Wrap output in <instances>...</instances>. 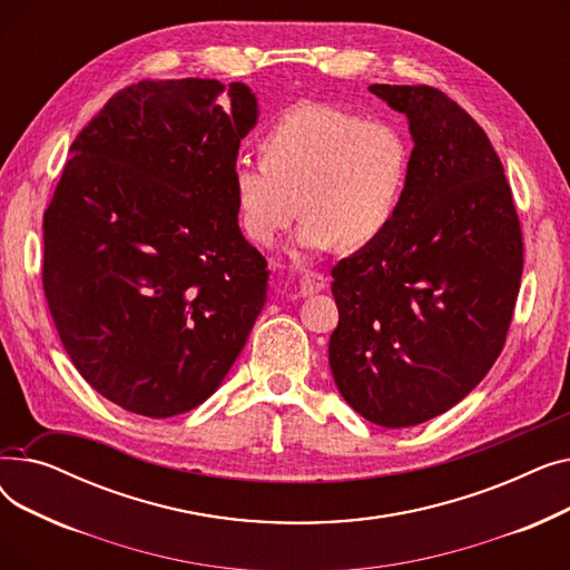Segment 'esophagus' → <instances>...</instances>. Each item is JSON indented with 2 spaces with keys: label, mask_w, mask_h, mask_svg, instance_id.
Wrapping results in <instances>:
<instances>
[{
  "label": "esophagus",
  "mask_w": 570,
  "mask_h": 570,
  "mask_svg": "<svg viewBox=\"0 0 570 570\" xmlns=\"http://www.w3.org/2000/svg\"><path fill=\"white\" fill-rule=\"evenodd\" d=\"M327 286V277L321 273H307L301 279V293L303 295H312V293H321Z\"/></svg>",
  "instance_id": "esophagus-1"
}]
</instances>
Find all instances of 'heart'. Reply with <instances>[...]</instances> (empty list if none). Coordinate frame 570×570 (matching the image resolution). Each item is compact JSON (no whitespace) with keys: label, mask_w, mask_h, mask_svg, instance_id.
I'll return each mask as SVG.
<instances>
[{"label":"heart","mask_w":570,"mask_h":570,"mask_svg":"<svg viewBox=\"0 0 570 570\" xmlns=\"http://www.w3.org/2000/svg\"><path fill=\"white\" fill-rule=\"evenodd\" d=\"M258 155L261 164L233 166V198L261 247L277 243L297 205L303 247H365L393 226L411 179V147L395 125L327 104L286 110L261 136Z\"/></svg>","instance_id":"obj_1"}]
</instances>
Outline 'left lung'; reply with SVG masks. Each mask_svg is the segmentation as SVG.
<instances>
[{
  "label": "left lung",
  "instance_id": "8db88e82",
  "mask_svg": "<svg viewBox=\"0 0 570 570\" xmlns=\"http://www.w3.org/2000/svg\"><path fill=\"white\" fill-rule=\"evenodd\" d=\"M409 119L411 179L397 219L333 267L331 370L381 428L441 415L483 381L511 325L522 228L485 131L441 89L370 85Z\"/></svg>",
  "mask_w": 570,
  "mask_h": 570
}]
</instances>
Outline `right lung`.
<instances>
[{"mask_svg":"<svg viewBox=\"0 0 570 570\" xmlns=\"http://www.w3.org/2000/svg\"><path fill=\"white\" fill-rule=\"evenodd\" d=\"M258 104L243 82L129 85L76 136L43 215V291L73 367L131 413L222 385L265 305L233 166Z\"/></svg>","mask_w":570,"mask_h":570,"instance_id":"1","label":"right lung"}]
</instances>
